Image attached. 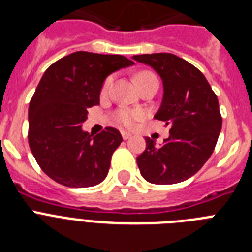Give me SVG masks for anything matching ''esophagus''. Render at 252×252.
Wrapping results in <instances>:
<instances>
[{
    "label": "esophagus",
    "instance_id": "34e87169",
    "mask_svg": "<svg viewBox=\"0 0 252 252\" xmlns=\"http://www.w3.org/2000/svg\"><path fill=\"white\" fill-rule=\"evenodd\" d=\"M121 135L124 140H128L131 137V133L127 132V131H121Z\"/></svg>",
    "mask_w": 252,
    "mask_h": 252
}]
</instances>
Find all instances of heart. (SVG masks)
<instances>
[{"mask_svg": "<svg viewBox=\"0 0 252 252\" xmlns=\"http://www.w3.org/2000/svg\"><path fill=\"white\" fill-rule=\"evenodd\" d=\"M150 79H158V78L150 72H141L136 75L137 84L141 83V82L150 81ZM112 82H113L112 75H110V77H107L106 79H104V82L102 83V87H101L102 95L108 93L111 86H112ZM141 117H142L141 112H139V111L128 110V108H120V110H117L115 113H113V120H115L116 124H119L121 125V126H124V127H128V128L135 127V126L137 125V122L141 120Z\"/></svg>", "mask_w": 252, "mask_h": 252, "instance_id": "obj_1", "label": "heart"}]
</instances>
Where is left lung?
<instances>
[{"label":"left lung","mask_w":252,"mask_h":252,"mask_svg":"<svg viewBox=\"0 0 252 252\" xmlns=\"http://www.w3.org/2000/svg\"><path fill=\"white\" fill-rule=\"evenodd\" d=\"M161 77L164 97L155 119L165 121L169 137L160 148L146 137L137 157L142 178L153 184H175L193 177L212 155L222 128L216 93L199 69L170 53L133 55Z\"/></svg>","instance_id":"8db88e82"}]
</instances>
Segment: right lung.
Instances as JSON below:
<instances>
[{
	"mask_svg": "<svg viewBox=\"0 0 252 252\" xmlns=\"http://www.w3.org/2000/svg\"><path fill=\"white\" fill-rule=\"evenodd\" d=\"M132 64L122 55L75 51L45 70L29 106L28 139L41 170L57 183L86 188L107 177L121 133L106 127L91 136L82 124L88 108L99 104L107 75Z\"/></svg>",
	"mask_w": 252,
	"mask_h": 252,
	"instance_id": "1",
	"label": "right lung"
}]
</instances>
